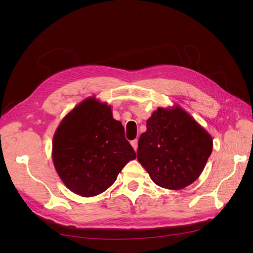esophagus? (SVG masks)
I'll return each instance as SVG.
<instances>
[{
	"label": "esophagus",
	"instance_id": "34e87169",
	"mask_svg": "<svg viewBox=\"0 0 253 253\" xmlns=\"http://www.w3.org/2000/svg\"><path fill=\"white\" fill-rule=\"evenodd\" d=\"M131 144H132V147L134 148V150L136 151V150H137V147H138V140H137V139L132 140V141H131Z\"/></svg>",
	"mask_w": 253,
	"mask_h": 253
}]
</instances>
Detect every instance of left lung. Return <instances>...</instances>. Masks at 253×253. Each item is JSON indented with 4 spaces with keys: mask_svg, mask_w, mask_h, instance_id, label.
Wrapping results in <instances>:
<instances>
[{
    "mask_svg": "<svg viewBox=\"0 0 253 253\" xmlns=\"http://www.w3.org/2000/svg\"><path fill=\"white\" fill-rule=\"evenodd\" d=\"M212 148V136L174 104L152 113L140 135L137 159L157 186L180 190L200 177Z\"/></svg>",
    "mask_w": 253,
    "mask_h": 253,
    "instance_id": "obj_1",
    "label": "left lung"
}]
</instances>
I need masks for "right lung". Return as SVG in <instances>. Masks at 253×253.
<instances>
[{"label": "right lung", "mask_w": 253, "mask_h": 253, "mask_svg": "<svg viewBox=\"0 0 253 253\" xmlns=\"http://www.w3.org/2000/svg\"><path fill=\"white\" fill-rule=\"evenodd\" d=\"M52 163L65 187L82 197L108 190L135 151L112 106L93 96L67 113L52 138Z\"/></svg>", "instance_id": "add662e5"}]
</instances>
